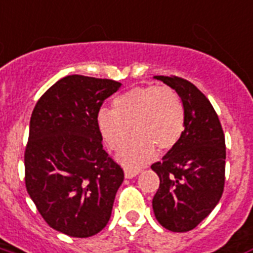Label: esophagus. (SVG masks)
Segmentation results:
<instances>
[{"instance_id": "esophagus-1", "label": "esophagus", "mask_w": 253, "mask_h": 253, "mask_svg": "<svg viewBox=\"0 0 253 253\" xmlns=\"http://www.w3.org/2000/svg\"><path fill=\"white\" fill-rule=\"evenodd\" d=\"M138 174H139V170L125 169V177H126V178H134Z\"/></svg>"}]
</instances>
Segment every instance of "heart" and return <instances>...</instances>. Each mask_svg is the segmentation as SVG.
<instances>
[{
    "instance_id": "1",
    "label": "heart",
    "mask_w": 253,
    "mask_h": 253,
    "mask_svg": "<svg viewBox=\"0 0 253 253\" xmlns=\"http://www.w3.org/2000/svg\"><path fill=\"white\" fill-rule=\"evenodd\" d=\"M99 132L126 166L138 168L177 145L185 128V110L179 95L166 85L134 87L112 100V111L103 108L96 115Z\"/></svg>"
}]
</instances>
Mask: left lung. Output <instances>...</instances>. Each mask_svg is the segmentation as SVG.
Instances as JSON below:
<instances>
[{
    "label": "left lung",
    "mask_w": 253,
    "mask_h": 253,
    "mask_svg": "<svg viewBox=\"0 0 253 253\" xmlns=\"http://www.w3.org/2000/svg\"><path fill=\"white\" fill-rule=\"evenodd\" d=\"M178 93L185 110L182 136L161 162L153 211L161 225L188 232L209 216L224 192L225 136L214 108L200 89L177 76H154Z\"/></svg>",
    "instance_id": "left-lung-1"
}]
</instances>
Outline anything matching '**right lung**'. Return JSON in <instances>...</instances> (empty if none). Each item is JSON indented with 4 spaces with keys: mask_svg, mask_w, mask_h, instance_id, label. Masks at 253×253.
<instances>
[{
    "mask_svg": "<svg viewBox=\"0 0 253 253\" xmlns=\"http://www.w3.org/2000/svg\"><path fill=\"white\" fill-rule=\"evenodd\" d=\"M119 82L69 75L36 103L25 149V185L46 224L71 237L107 225L125 174L106 153L96 125Z\"/></svg>",
    "mask_w": 253,
    "mask_h": 253,
    "instance_id": "obj_1",
    "label": "right lung"
}]
</instances>
